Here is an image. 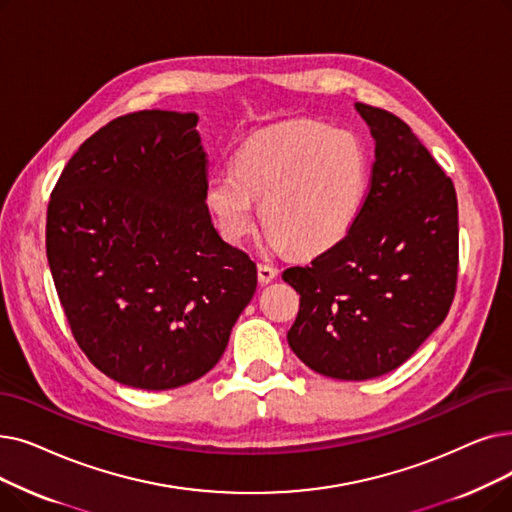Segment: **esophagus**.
I'll return each instance as SVG.
<instances>
[{
  "mask_svg": "<svg viewBox=\"0 0 512 512\" xmlns=\"http://www.w3.org/2000/svg\"><path fill=\"white\" fill-rule=\"evenodd\" d=\"M257 276H259V282H261V284H270V282L278 276V270L274 268L272 263L261 261V263L257 265Z\"/></svg>",
  "mask_w": 512,
  "mask_h": 512,
  "instance_id": "34e87169",
  "label": "esophagus"
}]
</instances>
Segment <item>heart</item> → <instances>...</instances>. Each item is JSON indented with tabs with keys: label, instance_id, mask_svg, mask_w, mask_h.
<instances>
[{
	"label": "heart",
	"instance_id": "b5f03b06",
	"mask_svg": "<svg viewBox=\"0 0 512 512\" xmlns=\"http://www.w3.org/2000/svg\"><path fill=\"white\" fill-rule=\"evenodd\" d=\"M370 184L366 148L347 131L320 121H293L244 142L234 171L209 177L207 205L230 242L247 238L261 221L286 249L324 251L358 221Z\"/></svg>",
	"mask_w": 512,
	"mask_h": 512
}]
</instances>
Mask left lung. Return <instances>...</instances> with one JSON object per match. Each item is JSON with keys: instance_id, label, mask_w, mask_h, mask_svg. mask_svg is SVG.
Segmentation results:
<instances>
[{"instance_id": "left-lung-1", "label": "left lung", "mask_w": 512, "mask_h": 512, "mask_svg": "<svg viewBox=\"0 0 512 512\" xmlns=\"http://www.w3.org/2000/svg\"><path fill=\"white\" fill-rule=\"evenodd\" d=\"M374 163L351 232L282 272L299 293L288 345L318 374L368 381L402 366L446 320L458 280V201L450 177L389 110L355 104Z\"/></svg>"}]
</instances>
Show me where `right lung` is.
<instances>
[{"label": "right lung", "instance_id": "add662e5", "mask_svg": "<svg viewBox=\"0 0 512 512\" xmlns=\"http://www.w3.org/2000/svg\"><path fill=\"white\" fill-rule=\"evenodd\" d=\"M194 113L140 110L87 138L52 190L46 253L66 322L100 372L163 391L207 374L257 288L213 228Z\"/></svg>", "mask_w": 512, "mask_h": 512}]
</instances>
